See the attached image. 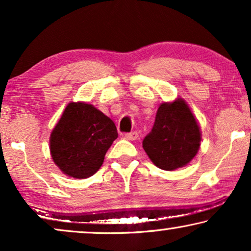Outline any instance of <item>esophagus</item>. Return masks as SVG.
<instances>
[{"instance_id":"esophagus-1","label":"esophagus","mask_w":251,"mask_h":251,"mask_svg":"<svg viewBox=\"0 0 251 251\" xmlns=\"http://www.w3.org/2000/svg\"><path fill=\"white\" fill-rule=\"evenodd\" d=\"M125 137L128 140H136L138 138V132L137 131H132V132H129V133H126Z\"/></svg>"}]
</instances>
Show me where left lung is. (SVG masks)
<instances>
[{"label": "left lung", "mask_w": 251, "mask_h": 251, "mask_svg": "<svg viewBox=\"0 0 251 251\" xmlns=\"http://www.w3.org/2000/svg\"><path fill=\"white\" fill-rule=\"evenodd\" d=\"M201 142L200 126L184 100L160 105L155 122L143 140L152 162L163 170H175L197 155Z\"/></svg>", "instance_id": "obj_1"}]
</instances>
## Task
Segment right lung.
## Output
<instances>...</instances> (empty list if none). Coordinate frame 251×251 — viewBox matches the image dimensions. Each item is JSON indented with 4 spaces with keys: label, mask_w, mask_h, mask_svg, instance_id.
<instances>
[{
    "label": "right lung",
    "mask_w": 251,
    "mask_h": 251,
    "mask_svg": "<svg viewBox=\"0 0 251 251\" xmlns=\"http://www.w3.org/2000/svg\"><path fill=\"white\" fill-rule=\"evenodd\" d=\"M116 138L114 122L104 113L84 102H71L51 132V155L67 176L88 178L101 167Z\"/></svg>",
    "instance_id": "add662e5"
}]
</instances>
